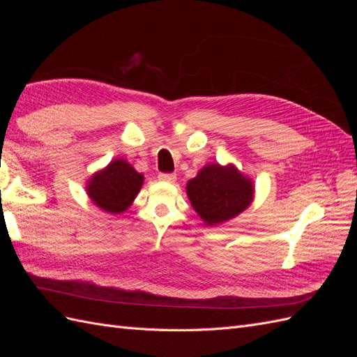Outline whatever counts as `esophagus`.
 Returning a JSON list of instances; mask_svg holds the SVG:
<instances>
[{
    "instance_id": "esophagus-1",
    "label": "esophagus",
    "mask_w": 357,
    "mask_h": 357,
    "mask_svg": "<svg viewBox=\"0 0 357 357\" xmlns=\"http://www.w3.org/2000/svg\"><path fill=\"white\" fill-rule=\"evenodd\" d=\"M158 178H159L160 181L174 183V181H176V178H177V176H176V174H172V172H160V174L158 176Z\"/></svg>"
}]
</instances>
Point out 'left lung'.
Returning a JSON list of instances; mask_svg holds the SVG:
<instances>
[{
	"label": "left lung",
	"instance_id": "8db88e82",
	"mask_svg": "<svg viewBox=\"0 0 357 357\" xmlns=\"http://www.w3.org/2000/svg\"><path fill=\"white\" fill-rule=\"evenodd\" d=\"M186 192L193 210L205 225L214 226L243 213L253 201L255 188L253 181L232 164H210L188 181Z\"/></svg>",
	"mask_w": 357,
	"mask_h": 357
}]
</instances>
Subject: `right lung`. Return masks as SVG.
Instances as JSON below:
<instances>
[{
  "label": "right lung",
  "instance_id": "right-lung-1",
  "mask_svg": "<svg viewBox=\"0 0 357 357\" xmlns=\"http://www.w3.org/2000/svg\"><path fill=\"white\" fill-rule=\"evenodd\" d=\"M144 177L125 159H114L89 178L86 192L101 210L119 214L132 204L143 186Z\"/></svg>",
  "mask_w": 357,
  "mask_h": 357
}]
</instances>
